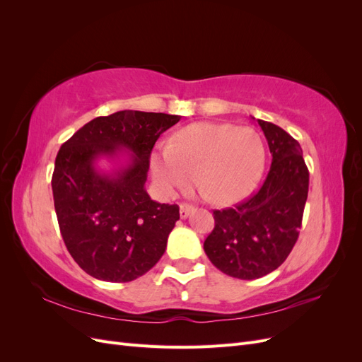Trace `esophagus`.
Masks as SVG:
<instances>
[{
    "label": "esophagus",
    "mask_w": 362,
    "mask_h": 362,
    "mask_svg": "<svg viewBox=\"0 0 362 362\" xmlns=\"http://www.w3.org/2000/svg\"><path fill=\"white\" fill-rule=\"evenodd\" d=\"M193 211V206L189 204H181L180 205V216L181 218H187L189 214Z\"/></svg>",
    "instance_id": "34e87169"
}]
</instances>
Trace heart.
Here are the masks:
<instances>
[{
  "instance_id": "obj_1",
  "label": "heart",
  "mask_w": 362,
  "mask_h": 362,
  "mask_svg": "<svg viewBox=\"0 0 362 362\" xmlns=\"http://www.w3.org/2000/svg\"><path fill=\"white\" fill-rule=\"evenodd\" d=\"M266 161L257 131L231 124H193L180 129L168 148L151 156V173L158 190L172 196L196 185L213 204L237 202L255 187Z\"/></svg>"
}]
</instances>
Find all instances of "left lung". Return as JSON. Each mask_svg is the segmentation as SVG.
Here are the masks:
<instances>
[{
  "label": "left lung",
  "mask_w": 362,
  "mask_h": 362,
  "mask_svg": "<svg viewBox=\"0 0 362 362\" xmlns=\"http://www.w3.org/2000/svg\"><path fill=\"white\" fill-rule=\"evenodd\" d=\"M255 120L267 139L270 170L250 199L213 213L214 229L204 242L213 264L238 279H258L286 261L299 237L310 185L298 141L281 127Z\"/></svg>",
  "instance_id": "8db88e82"
}]
</instances>
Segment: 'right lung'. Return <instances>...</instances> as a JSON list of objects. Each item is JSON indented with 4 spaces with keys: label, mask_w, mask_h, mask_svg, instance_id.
Masks as SVG:
<instances>
[{
    "label": "right lung",
    "mask_w": 362,
    "mask_h": 362,
    "mask_svg": "<svg viewBox=\"0 0 362 362\" xmlns=\"http://www.w3.org/2000/svg\"><path fill=\"white\" fill-rule=\"evenodd\" d=\"M180 119L122 110L95 117L62 145L54 206L64 245L90 276L129 282L163 257L180 208L152 201L145 182L157 139ZM101 159L114 168L103 171Z\"/></svg>",
    "instance_id": "obj_1"
}]
</instances>
